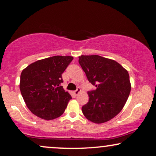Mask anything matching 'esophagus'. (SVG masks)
I'll return each instance as SVG.
<instances>
[{
    "label": "esophagus",
    "mask_w": 156,
    "mask_h": 156,
    "mask_svg": "<svg viewBox=\"0 0 156 156\" xmlns=\"http://www.w3.org/2000/svg\"><path fill=\"white\" fill-rule=\"evenodd\" d=\"M80 92H81V89L80 88V87H78L77 89H76V91H74V94L75 96H77Z\"/></svg>",
    "instance_id": "34e87169"
}]
</instances>
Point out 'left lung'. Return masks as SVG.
<instances>
[{
	"instance_id": "1",
	"label": "left lung",
	"mask_w": 156,
	"mask_h": 156,
	"mask_svg": "<svg viewBox=\"0 0 156 156\" xmlns=\"http://www.w3.org/2000/svg\"><path fill=\"white\" fill-rule=\"evenodd\" d=\"M79 63L89 82L97 87L88 92V103L82 107L83 114L98 124L110 121L120 113L129 98V72L114 59L99 55H81Z\"/></svg>"
}]
</instances>
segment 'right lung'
I'll list each match as a JSON object with an SVG mask.
<instances>
[{"instance_id":"1","label":"right lung","mask_w":156,"mask_h":156,"mask_svg":"<svg viewBox=\"0 0 156 156\" xmlns=\"http://www.w3.org/2000/svg\"><path fill=\"white\" fill-rule=\"evenodd\" d=\"M73 59L54 56L29 65L21 72L20 89L29 110L39 118L52 120L63 114L72 99L62 86V74Z\"/></svg>"}]
</instances>
